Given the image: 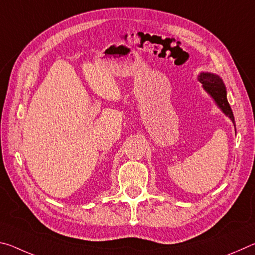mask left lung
Masks as SVG:
<instances>
[{
	"label": "left lung",
	"mask_w": 255,
	"mask_h": 255,
	"mask_svg": "<svg viewBox=\"0 0 255 255\" xmlns=\"http://www.w3.org/2000/svg\"><path fill=\"white\" fill-rule=\"evenodd\" d=\"M198 80H199V82L202 84V88H204L205 91L213 98L216 106H217L219 109L232 120V123L234 124L235 126L234 116H233V111L231 109L230 103L227 101L225 84H224L221 77L214 74V73L201 72L200 74L198 75Z\"/></svg>",
	"instance_id": "8db88e82"
}]
</instances>
